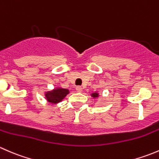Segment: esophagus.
<instances>
[{"label": "esophagus", "instance_id": "34e87169", "mask_svg": "<svg viewBox=\"0 0 159 159\" xmlns=\"http://www.w3.org/2000/svg\"><path fill=\"white\" fill-rule=\"evenodd\" d=\"M76 91H78V92L81 93V92H82L83 89L81 87V86H77V87H76Z\"/></svg>", "mask_w": 159, "mask_h": 159}]
</instances>
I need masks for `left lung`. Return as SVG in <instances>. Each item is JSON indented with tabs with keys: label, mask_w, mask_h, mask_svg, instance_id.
<instances>
[{
	"label": "left lung",
	"mask_w": 159,
	"mask_h": 159,
	"mask_svg": "<svg viewBox=\"0 0 159 159\" xmlns=\"http://www.w3.org/2000/svg\"><path fill=\"white\" fill-rule=\"evenodd\" d=\"M91 96L93 98H97L99 97V93L98 92V91H94V92L91 93Z\"/></svg>",
	"instance_id": "left-lung-1"
}]
</instances>
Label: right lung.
Listing matches in <instances>:
<instances>
[{
  "label": "right lung",
  "mask_w": 159,
  "mask_h": 159,
  "mask_svg": "<svg viewBox=\"0 0 159 159\" xmlns=\"http://www.w3.org/2000/svg\"><path fill=\"white\" fill-rule=\"evenodd\" d=\"M70 93L69 90L62 89L60 87H55L54 89L44 92L45 99L48 102L52 105H57L62 102L64 98Z\"/></svg>",
  "instance_id": "1"
}]
</instances>
